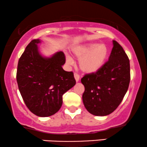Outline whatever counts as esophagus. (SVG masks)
Wrapping results in <instances>:
<instances>
[{"instance_id":"esophagus-1","label":"esophagus","mask_w":147,"mask_h":147,"mask_svg":"<svg viewBox=\"0 0 147 147\" xmlns=\"http://www.w3.org/2000/svg\"><path fill=\"white\" fill-rule=\"evenodd\" d=\"M74 77H75L76 82H78L79 81V78H80V77H79V75L77 73H75V74H74Z\"/></svg>"}]
</instances>
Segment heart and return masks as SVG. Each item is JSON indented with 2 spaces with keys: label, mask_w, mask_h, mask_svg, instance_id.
Here are the masks:
<instances>
[{
  "label": "heart",
  "mask_w": 147,
  "mask_h": 147,
  "mask_svg": "<svg viewBox=\"0 0 147 147\" xmlns=\"http://www.w3.org/2000/svg\"><path fill=\"white\" fill-rule=\"evenodd\" d=\"M72 52L79 59V66L85 73H95L100 70L105 63L108 57L107 47L104 44L86 43L75 47ZM69 65H72L73 60L70 57H66Z\"/></svg>",
  "instance_id": "heart-1"
}]
</instances>
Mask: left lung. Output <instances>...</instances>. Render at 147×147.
Segmentation results:
<instances>
[{"label":"left lung","mask_w":147,"mask_h":147,"mask_svg":"<svg viewBox=\"0 0 147 147\" xmlns=\"http://www.w3.org/2000/svg\"><path fill=\"white\" fill-rule=\"evenodd\" d=\"M109 61L95 73L81 79L85 87L82 95L86 110L96 116L111 114L122 102L130 82V62L124 49L113 41Z\"/></svg>","instance_id":"left-lung-1"}]
</instances>
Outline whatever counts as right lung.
Here are the masks:
<instances>
[{"label":"right lung","mask_w":147,"mask_h":147,"mask_svg":"<svg viewBox=\"0 0 147 147\" xmlns=\"http://www.w3.org/2000/svg\"><path fill=\"white\" fill-rule=\"evenodd\" d=\"M34 39L25 48L18 63L16 80L18 89L29 110L38 117H49L62 106V96L75 85L72 72L62 68L65 62L61 51L50 57L41 55Z\"/></svg>","instance_id":"right-lung-1"}]
</instances>
